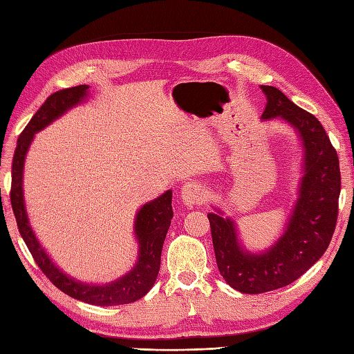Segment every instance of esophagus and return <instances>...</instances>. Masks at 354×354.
Instances as JSON below:
<instances>
[{"instance_id": "esophagus-1", "label": "esophagus", "mask_w": 354, "mask_h": 354, "mask_svg": "<svg viewBox=\"0 0 354 354\" xmlns=\"http://www.w3.org/2000/svg\"><path fill=\"white\" fill-rule=\"evenodd\" d=\"M205 194H203V189L201 185H198L196 181H186L181 187V199L186 203V205H195V203H199Z\"/></svg>"}]
</instances>
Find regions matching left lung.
<instances>
[{"mask_svg":"<svg viewBox=\"0 0 354 354\" xmlns=\"http://www.w3.org/2000/svg\"><path fill=\"white\" fill-rule=\"evenodd\" d=\"M267 97L261 120L282 118L295 128L303 143V177L298 199L285 232L269 250L254 254L238 239L236 224L221 211L209 212L214 252L221 276L243 294L274 291L297 281L324 255L338 217L341 174L338 155L317 118L298 108L270 85H261Z\"/></svg>","mask_w":354,"mask_h":354,"instance_id":"obj_1","label":"left lung"}]
</instances>
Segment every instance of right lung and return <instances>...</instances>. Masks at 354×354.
I'll list each match as a JSON object with an SVG mask.
<instances>
[{"mask_svg": "<svg viewBox=\"0 0 354 354\" xmlns=\"http://www.w3.org/2000/svg\"><path fill=\"white\" fill-rule=\"evenodd\" d=\"M88 88V85H78V87L53 93L42 103L37 113L32 116L25 130L20 133L12 164L10 201H12V208L17 221L19 232L22 234L29 252L53 285L57 286L60 291L68 294L69 297L81 299V301L88 304L104 307L130 304L151 291L158 277L160 267V252H162V245L169 229L171 218H173V207H171L173 192L167 190L165 194L145 203L138 209L134 221V233L138 243L137 263L127 274L106 285L84 283L63 273L53 263L46 250L42 248V245L37 239L29 224L25 207L24 165L28 149L32 140H34V136L38 131L44 130L53 121L59 120L63 113H66L69 109L75 108V106L87 99Z\"/></svg>", "mask_w": 354, "mask_h": 354, "instance_id": "add662e5", "label": "right lung"}]
</instances>
